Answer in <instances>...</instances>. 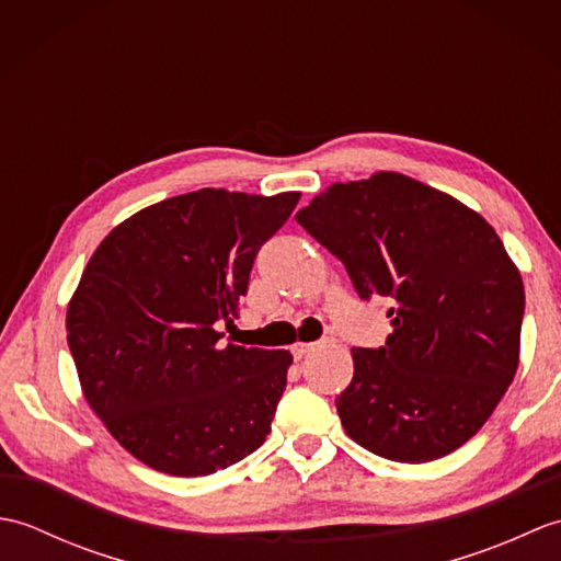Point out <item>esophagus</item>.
Masks as SVG:
<instances>
[{
	"label": "esophagus",
	"instance_id": "1",
	"mask_svg": "<svg viewBox=\"0 0 561 561\" xmlns=\"http://www.w3.org/2000/svg\"><path fill=\"white\" fill-rule=\"evenodd\" d=\"M316 347L313 342H294L291 344V354H294V359H301V356H306L308 352H311Z\"/></svg>",
	"mask_w": 561,
	"mask_h": 561
}]
</instances>
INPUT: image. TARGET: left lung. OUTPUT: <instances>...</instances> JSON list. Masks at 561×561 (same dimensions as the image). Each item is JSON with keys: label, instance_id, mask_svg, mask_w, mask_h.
Returning a JSON list of instances; mask_svg holds the SVG:
<instances>
[{"label": "left lung", "instance_id": "obj_1", "mask_svg": "<svg viewBox=\"0 0 561 561\" xmlns=\"http://www.w3.org/2000/svg\"><path fill=\"white\" fill-rule=\"evenodd\" d=\"M362 299L388 296L386 347L352 350L344 432L398 462L444 458L480 432L520 362L526 291L502 238L448 193L396 171L332 183L296 214Z\"/></svg>", "mask_w": 561, "mask_h": 561}]
</instances>
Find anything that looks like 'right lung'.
<instances>
[{
  "label": "right lung",
  "instance_id": "right-lung-1",
  "mask_svg": "<svg viewBox=\"0 0 561 561\" xmlns=\"http://www.w3.org/2000/svg\"><path fill=\"white\" fill-rule=\"evenodd\" d=\"M301 193L202 187L121 221L93 250L67 306L81 392L127 453L202 478L265 444L294 356L219 347L260 245Z\"/></svg>",
  "mask_w": 561,
  "mask_h": 561
}]
</instances>
